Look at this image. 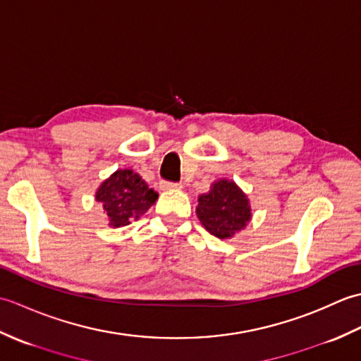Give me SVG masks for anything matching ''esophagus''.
Segmentation results:
<instances>
[{"label":"esophagus","mask_w":361,"mask_h":361,"mask_svg":"<svg viewBox=\"0 0 361 361\" xmlns=\"http://www.w3.org/2000/svg\"><path fill=\"white\" fill-rule=\"evenodd\" d=\"M159 188L163 190H172V189H181L180 183H172V181H161Z\"/></svg>","instance_id":"esophagus-1"}]
</instances>
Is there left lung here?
<instances>
[{
    "label": "left lung",
    "instance_id": "1",
    "mask_svg": "<svg viewBox=\"0 0 361 361\" xmlns=\"http://www.w3.org/2000/svg\"><path fill=\"white\" fill-rule=\"evenodd\" d=\"M195 212L202 225L219 239H231L251 220L247 194L225 178L212 183L209 192L198 197Z\"/></svg>",
    "mask_w": 361,
    "mask_h": 361
}]
</instances>
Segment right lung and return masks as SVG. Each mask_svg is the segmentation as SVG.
<instances>
[{"instance_id": "1", "label": "right lung", "mask_w": 361, "mask_h": 361, "mask_svg": "<svg viewBox=\"0 0 361 361\" xmlns=\"http://www.w3.org/2000/svg\"><path fill=\"white\" fill-rule=\"evenodd\" d=\"M158 194L132 169H119L96 190V202L102 204L111 228L128 225L140 219L157 202Z\"/></svg>"}]
</instances>
